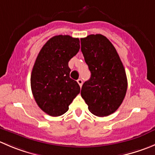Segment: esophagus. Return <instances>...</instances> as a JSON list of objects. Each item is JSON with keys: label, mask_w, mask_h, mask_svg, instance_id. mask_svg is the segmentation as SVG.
Here are the masks:
<instances>
[{"label": "esophagus", "mask_w": 155, "mask_h": 155, "mask_svg": "<svg viewBox=\"0 0 155 155\" xmlns=\"http://www.w3.org/2000/svg\"><path fill=\"white\" fill-rule=\"evenodd\" d=\"M77 82H78V84H79V86L82 87V79H79L77 80Z\"/></svg>", "instance_id": "1"}]
</instances>
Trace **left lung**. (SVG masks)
I'll list each match as a JSON object with an SVG mask.
<instances>
[{
	"label": "left lung",
	"mask_w": 155,
	"mask_h": 155,
	"mask_svg": "<svg viewBox=\"0 0 155 155\" xmlns=\"http://www.w3.org/2000/svg\"><path fill=\"white\" fill-rule=\"evenodd\" d=\"M81 51L91 77L84 82L81 95L91 114L106 117L119 108L127 90L123 63L112 43L101 34L81 38Z\"/></svg>",
	"instance_id": "1"
}]
</instances>
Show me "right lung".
<instances>
[{
  "instance_id": "add662e5",
  "label": "right lung",
  "mask_w": 155,
  "mask_h": 155,
  "mask_svg": "<svg viewBox=\"0 0 155 155\" xmlns=\"http://www.w3.org/2000/svg\"><path fill=\"white\" fill-rule=\"evenodd\" d=\"M79 39L56 35L45 43L35 60L31 88L36 103L52 117L63 115L80 92L77 82L70 77V60L79 52Z\"/></svg>"
}]
</instances>
